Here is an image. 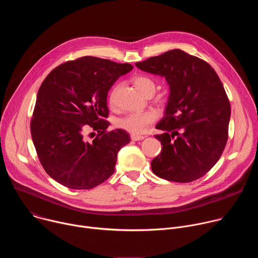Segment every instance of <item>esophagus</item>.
Instances as JSON below:
<instances>
[{
    "label": "esophagus",
    "instance_id": "1",
    "mask_svg": "<svg viewBox=\"0 0 258 258\" xmlns=\"http://www.w3.org/2000/svg\"><path fill=\"white\" fill-rule=\"evenodd\" d=\"M131 139L133 140V141H141V140H143V139H145V137L144 136H141V135H132L131 136Z\"/></svg>",
    "mask_w": 258,
    "mask_h": 258
}]
</instances>
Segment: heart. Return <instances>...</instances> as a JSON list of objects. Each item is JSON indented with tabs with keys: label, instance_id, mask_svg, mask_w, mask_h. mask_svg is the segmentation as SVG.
Here are the masks:
<instances>
[{
	"label": "heart",
	"instance_id": "1",
	"mask_svg": "<svg viewBox=\"0 0 258 258\" xmlns=\"http://www.w3.org/2000/svg\"><path fill=\"white\" fill-rule=\"evenodd\" d=\"M133 83L137 90L146 97H151L156 92L155 82L147 76H137L133 79ZM116 96V88L113 89L108 97V103L110 106H114ZM157 119V114L152 111L130 113L125 116L117 119L116 125L134 135H141L146 132L149 125L153 124Z\"/></svg>",
	"mask_w": 258,
	"mask_h": 258
}]
</instances>
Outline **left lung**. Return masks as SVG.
I'll use <instances>...</instances> for the list:
<instances>
[{"label":"left lung","mask_w":258,"mask_h":258,"mask_svg":"<svg viewBox=\"0 0 258 258\" xmlns=\"http://www.w3.org/2000/svg\"><path fill=\"white\" fill-rule=\"evenodd\" d=\"M136 66L164 77L170 95L156 125L161 153L151 162L159 177L190 182L207 173L222 156L229 137L231 105L214 69L181 50H170Z\"/></svg>","instance_id":"left-lung-1"}]
</instances>
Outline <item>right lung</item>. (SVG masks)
I'll list each match as a JSON object with an SVG mask.
<instances>
[{
    "label": "right lung",
    "instance_id": "add662e5",
    "mask_svg": "<svg viewBox=\"0 0 258 258\" xmlns=\"http://www.w3.org/2000/svg\"><path fill=\"white\" fill-rule=\"evenodd\" d=\"M133 68L85 56L60 64L42 83L30 134L41 164L61 185L88 190L113 174L117 152L131 137L123 130H108L107 94ZM90 129L97 135L87 142L83 135Z\"/></svg>",
    "mask_w": 258,
    "mask_h": 258
}]
</instances>
